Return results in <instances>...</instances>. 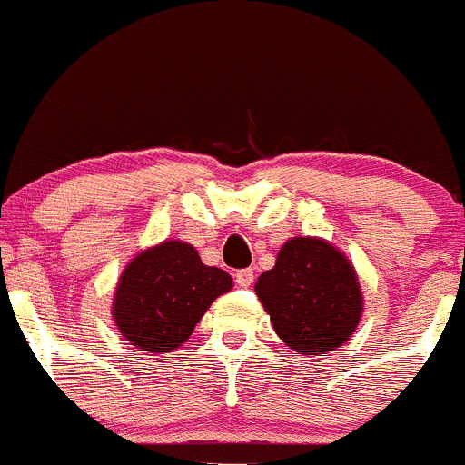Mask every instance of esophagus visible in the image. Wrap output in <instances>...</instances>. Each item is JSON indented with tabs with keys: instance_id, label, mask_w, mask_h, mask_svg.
I'll list each match as a JSON object with an SVG mask.
<instances>
[{
	"instance_id": "obj_1",
	"label": "esophagus",
	"mask_w": 465,
	"mask_h": 465,
	"mask_svg": "<svg viewBox=\"0 0 465 465\" xmlns=\"http://www.w3.org/2000/svg\"><path fill=\"white\" fill-rule=\"evenodd\" d=\"M253 278H255L253 269H240V272L235 273V282L240 287H251L253 285Z\"/></svg>"
}]
</instances>
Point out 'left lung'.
I'll use <instances>...</instances> for the list:
<instances>
[{"mask_svg":"<svg viewBox=\"0 0 465 465\" xmlns=\"http://www.w3.org/2000/svg\"><path fill=\"white\" fill-rule=\"evenodd\" d=\"M255 294L287 347L306 356L347 342L362 315L358 276L347 255L320 237H294L278 251Z\"/></svg>","mask_w":465,"mask_h":465,"instance_id":"8db88e82","label":"left lung"}]
</instances>
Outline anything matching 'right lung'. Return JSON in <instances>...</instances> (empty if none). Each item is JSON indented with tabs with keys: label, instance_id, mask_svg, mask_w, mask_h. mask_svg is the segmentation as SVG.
I'll use <instances>...</instances> for the list:
<instances>
[{
	"label": "right lung",
	"instance_id": "add662e5",
	"mask_svg": "<svg viewBox=\"0 0 465 465\" xmlns=\"http://www.w3.org/2000/svg\"><path fill=\"white\" fill-rule=\"evenodd\" d=\"M232 287L219 267L201 262L192 244L178 240L145 249L121 273L112 315L134 349L166 353L187 342L216 296Z\"/></svg>",
	"mask_w": 465,
	"mask_h": 465
}]
</instances>
